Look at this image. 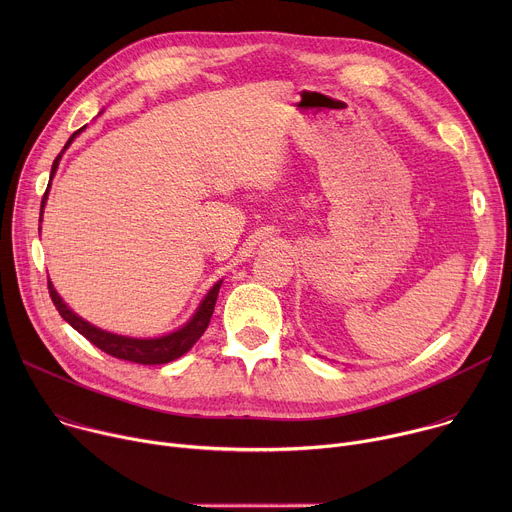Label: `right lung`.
<instances>
[{"label":"right lung","instance_id":"right-lung-1","mask_svg":"<svg viewBox=\"0 0 512 512\" xmlns=\"http://www.w3.org/2000/svg\"><path fill=\"white\" fill-rule=\"evenodd\" d=\"M83 129L85 127H81L79 131H75V133L70 135V139L64 145V150L68 148V145L72 143V139H75ZM60 158H62V154L56 156V160L52 164L50 180L54 178V172L58 168ZM48 190H50V182H48V188H46V192L42 196L40 223H42V212H44V204H46V198H48ZM221 283H223V279L216 281L210 287V291L204 296V300L200 302V306L194 312V316L182 328H178V330H174V332H170L166 336H160V338H129V336H119V334L101 330V328L85 322L81 316H77L75 312H72L62 302V298L56 294V289H54L50 279H48V291H50V298H52L58 314L72 328H75L79 334H83L91 344L101 348L103 352H107V354H111L115 358H121V360L137 362V364H166V362H172V360L180 358L182 354H186L196 344V340L204 334V330L210 324V318H212V312H214V304H216V298H218V289H221Z\"/></svg>","mask_w":512,"mask_h":512}]
</instances>
